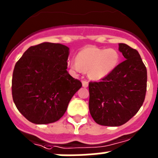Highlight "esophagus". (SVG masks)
<instances>
[{
	"instance_id": "1",
	"label": "esophagus",
	"mask_w": 158,
	"mask_h": 158,
	"mask_svg": "<svg viewBox=\"0 0 158 158\" xmlns=\"http://www.w3.org/2000/svg\"><path fill=\"white\" fill-rule=\"evenodd\" d=\"M82 86H83L84 88H87L88 86H89L88 81H82Z\"/></svg>"
}]
</instances>
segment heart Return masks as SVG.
<instances>
[{
    "label": "heart",
    "instance_id": "obj_1",
    "mask_svg": "<svg viewBox=\"0 0 158 158\" xmlns=\"http://www.w3.org/2000/svg\"><path fill=\"white\" fill-rule=\"evenodd\" d=\"M119 58V54L115 49L89 46L78 52L76 60H72L69 66L77 73L86 70L91 80L100 81L115 70Z\"/></svg>",
    "mask_w": 158,
    "mask_h": 158
}]
</instances>
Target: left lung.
Wrapping results in <instances>:
<instances>
[{
    "label": "left lung",
    "instance_id": "1",
    "mask_svg": "<svg viewBox=\"0 0 158 158\" xmlns=\"http://www.w3.org/2000/svg\"><path fill=\"white\" fill-rule=\"evenodd\" d=\"M125 61L100 82H90L89 111L96 123L118 127L136 114L145 100L147 71L139 52L118 44Z\"/></svg>",
    "mask_w": 158,
    "mask_h": 158
}]
</instances>
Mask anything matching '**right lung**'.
<instances>
[{"label":"right lung","mask_w":158,"mask_h":158,"mask_svg":"<svg viewBox=\"0 0 158 158\" xmlns=\"http://www.w3.org/2000/svg\"><path fill=\"white\" fill-rule=\"evenodd\" d=\"M69 50L60 43L45 42L29 47L15 65L12 99L30 122L47 124L58 121L81 88V82L66 70Z\"/></svg>","instance_id":"obj_1"}]
</instances>
